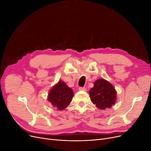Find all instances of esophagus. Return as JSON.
I'll use <instances>...</instances> for the list:
<instances>
[{
  "instance_id": "34e87169",
  "label": "esophagus",
  "mask_w": 151,
  "mask_h": 151,
  "mask_svg": "<svg viewBox=\"0 0 151 151\" xmlns=\"http://www.w3.org/2000/svg\"><path fill=\"white\" fill-rule=\"evenodd\" d=\"M80 91H86V88H84V87H80L79 88Z\"/></svg>"
}]
</instances>
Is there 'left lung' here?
Here are the masks:
<instances>
[{
    "mask_svg": "<svg viewBox=\"0 0 151 151\" xmlns=\"http://www.w3.org/2000/svg\"><path fill=\"white\" fill-rule=\"evenodd\" d=\"M116 93L114 87L109 81L104 79L96 80L94 87L89 91L91 100L100 109L110 108L115 103Z\"/></svg>",
    "mask_w": 151,
    "mask_h": 151,
    "instance_id": "8db88e82",
    "label": "left lung"
}]
</instances>
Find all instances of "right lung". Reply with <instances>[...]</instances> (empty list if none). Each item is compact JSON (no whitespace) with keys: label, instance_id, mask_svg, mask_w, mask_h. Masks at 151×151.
I'll return each mask as SVG.
<instances>
[{"label":"right lung","instance_id":"1","mask_svg":"<svg viewBox=\"0 0 151 151\" xmlns=\"http://www.w3.org/2000/svg\"><path fill=\"white\" fill-rule=\"evenodd\" d=\"M73 97L72 89L63 81H60L50 91L48 100L57 110H62L68 106Z\"/></svg>","mask_w":151,"mask_h":151}]
</instances>
